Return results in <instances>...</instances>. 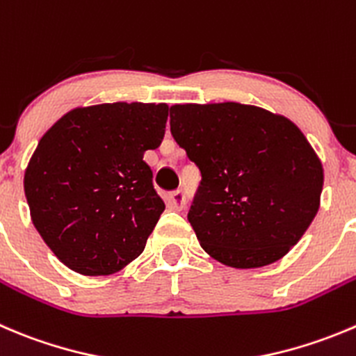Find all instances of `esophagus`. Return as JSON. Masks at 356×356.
<instances>
[{
	"mask_svg": "<svg viewBox=\"0 0 356 356\" xmlns=\"http://www.w3.org/2000/svg\"><path fill=\"white\" fill-rule=\"evenodd\" d=\"M167 205L174 210H182L186 207V193L182 189L172 191L167 195Z\"/></svg>",
	"mask_w": 356,
	"mask_h": 356,
	"instance_id": "34e87169",
	"label": "esophagus"
}]
</instances>
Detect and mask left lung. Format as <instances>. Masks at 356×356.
Listing matches in <instances>:
<instances>
[{
    "mask_svg": "<svg viewBox=\"0 0 356 356\" xmlns=\"http://www.w3.org/2000/svg\"><path fill=\"white\" fill-rule=\"evenodd\" d=\"M170 132L202 174L188 220L207 254L261 268L301 240L318 212L323 168L291 120L236 102L179 104Z\"/></svg>",
    "mask_w": 356,
    "mask_h": 356,
    "instance_id": "1",
    "label": "left lung"
}]
</instances>
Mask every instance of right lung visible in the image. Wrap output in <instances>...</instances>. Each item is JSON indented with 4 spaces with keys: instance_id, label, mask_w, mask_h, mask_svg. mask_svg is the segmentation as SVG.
<instances>
[{
    "instance_id": "obj_1",
    "label": "right lung",
    "mask_w": 356,
    "mask_h": 356,
    "mask_svg": "<svg viewBox=\"0 0 356 356\" xmlns=\"http://www.w3.org/2000/svg\"><path fill=\"white\" fill-rule=\"evenodd\" d=\"M167 118V104L79 108L38 143L24 177L31 219L72 271L111 275L143 254L165 210L143 156Z\"/></svg>"
}]
</instances>
